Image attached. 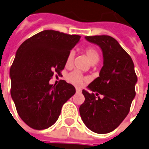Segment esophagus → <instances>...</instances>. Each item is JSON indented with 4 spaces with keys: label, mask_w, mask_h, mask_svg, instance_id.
<instances>
[{
    "label": "esophagus",
    "mask_w": 149,
    "mask_h": 149,
    "mask_svg": "<svg viewBox=\"0 0 149 149\" xmlns=\"http://www.w3.org/2000/svg\"><path fill=\"white\" fill-rule=\"evenodd\" d=\"M76 91H77V93H80L81 90H80L79 88H77V89H76Z\"/></svg>",
    "instance_id": "esophagus-1"
}]
</instances>
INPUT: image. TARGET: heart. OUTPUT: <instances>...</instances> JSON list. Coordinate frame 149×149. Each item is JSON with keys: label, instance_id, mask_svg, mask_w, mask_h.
<instances>
[{"label": "heart", "instance_id": "b5f03b06", "mask_svg": "<svg viewBox=\"0 0 149 149\" xmlns=\"http://www.w3.org/2000/svg\"><path fill=\"white\" fill-rule=\"evenodd\" d=\"M85 54L87 56L89 61L92 64H96L99 61V52L95 48L92 47V46H89V47L86 48L85 49ZM74 56L75 53L73 51H71L70 53L68 54L66 61H65L66 66H70V65H72V63H73V59H74ZM66 78H67V80L69 83L73 84L75 86H80L85 80V78L84 77V76L78 71H73V72H70Z\"/></svg>", "mask_w": 149, "mask_h": 149}]
</instances>
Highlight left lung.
<instances>
[{
	"mask_svg": "<svg viewBox=\"0 0 149 149\" xmlns=\"http://www.w3.org/2000/svg\"><path fill=\"white\" fill-rule=\"evenodd\" d=\"M85 38L101 49L104 63L99 77L87 86L92 93L83 90L85 101L79 107V113L89 129L107 134L117 128L129 113L138 78L131 56L116 39L109 36Z\"/></svg>",
	"mask_w": 149,
	"mask_h": 149,
	"instance_id": "1",
	"label": "left lung"
}]
</instances>
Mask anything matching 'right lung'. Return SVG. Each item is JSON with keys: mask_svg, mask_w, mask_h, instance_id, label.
<instances>
[{"mask_svg": "<svg viewBox=\"0 0 149 149\" xmlns=\"http://www.w3.org/2000/svg\"><path fill=\"white\" fill-rule=\"evenodd\" d=\"M80 36L45 30L20 45L10 66V95L16 110L29 127L46 129L58 120L62 107L76 93L72 84H49L54 72L64 69L70 50Z\"/></svg>", "mask_w": 149, "mask_h": 149, "instance_id": "1", "label": "right lung"}]
</instances>
